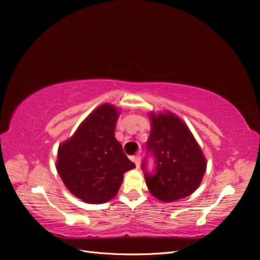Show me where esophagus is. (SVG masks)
Segmentation results:
<instances>
[{"label": "esophagus", "instance_id": "1", "mask_svg": "<svg viewBox=\"0 0 260 260\" xmlns=\"http://www.w3.org/2000/svg\"><path fill=\"white\" fill-rule=\"evenodd\" d=\"M133 161H134V163L136 165V168H140V165H141V155H135L133 157Z\"/></svg>", "mask_w": 260, "mask_h": 260}]
</instances>
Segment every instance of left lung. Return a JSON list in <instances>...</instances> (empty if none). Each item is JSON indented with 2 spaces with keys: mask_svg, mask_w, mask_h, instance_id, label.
I'll return each mask as SVG.
<instances>
[{
  "mask_svg": "<svg viewBox=\"0 0 260 260\" xmlns=\"http://www.w3.org/2000/svg\"><path fill=\"white\" fill-rule=\"evenodd\" d=\"M147 152L155 158L153 173L142 164L146 185L163 202H173L192 194L207 169V161L187 126L170 112L151 113Z\"/></svg>",
  "mask_w": 260,
  "mask_h": 260,
  "instance_id": "left-lung-1",
  "label": "left lung"
}]
</instances>
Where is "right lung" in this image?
I'll use <instances>...</instances> for the list:
<instances>
[{
  "instance_id": "add662e5",
  "label": "right lung",
  "mask_w": 260,
  "mask_h": 260,
  "mask_svg": "<svg viewBox=\"0 0 260 260\" xmlns=\"http://www.w3.org/2000/svg\"><path fill=\"white\" fill-rule=\"evenodd\" d=\"M119 112L103 104L60 144L57 171L67 189L80 200L101 204L119 190L124 173L135 168L115 139Z\"/></svg>"
}]
</instances>
